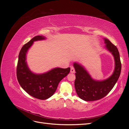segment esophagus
<instances>
[{"mask_svg":"<svg viewBox=\"0 0 129 129\" xmlns=\"http://www.w3.org/2000/svg\"><path fill=\"white\" fill-rule=\"evenodd\" d=\"M75 72V69H74V68L73 67H71V73H74Z\"/></svg>","mask_w":129,"mask_h":129,"instance_id":"1","label":"esophagus"}]
</instances>
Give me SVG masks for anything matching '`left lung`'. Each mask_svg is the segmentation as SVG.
<instances>
[{
	"label": "left lung",
	"mask_w": 129,
	"mask_h": 129,
	"mask_svg": "<svg viewBox=\"0 0 129 129\" xmlns=\"http://www.w3.org/2000/svg\"><path fill=\"white\" fill-rule=\"evenodd\" d=\"M105 48L114 57L115 69L107 79L98 81L93 79L83 66L77 62L73 66L75 70V88L77 95L85 101H93L103 98L110 92L118 80L121 72V62L117 48L106 38H104Z\"/></svg>",
	"instance_id": "1"
}]
</instances>
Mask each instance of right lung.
<instances>
[{"mask_svg":"<svg viewBox=\"0 0 129 129\" xmlns=\"http://www.w3.org/2000/svg\"><path fill=\"white\" fill-rule=\"evenodd\" d=\"M46 39L42 36H36L23 46L19 54L17 68V79L21 88L29 95L42 100L47 99L54 94L58 83L71 70L69 67L66 69L55 68L39 74L31 72L26 62L27 51L34 41Z\"/></svg>","mask_w":129,"mask_h":129,"instance_id":"add662e5","label":"right lung"}]
</instances>
